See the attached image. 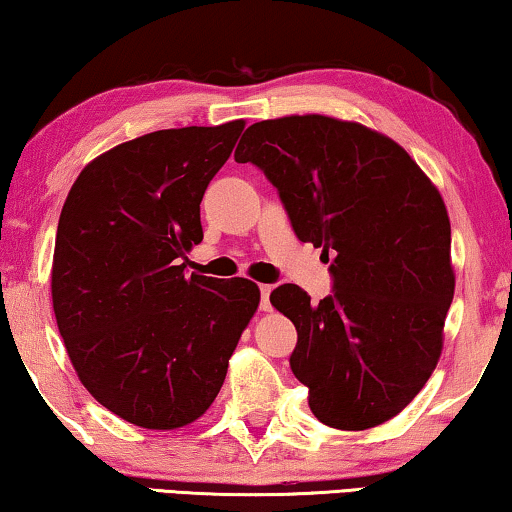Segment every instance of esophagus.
I'll list each match as a JSON object with an SVG mask.
<instances>
[{"label": "esophagus", "mask_w": 512, "mask_h": 512, "mask_svg": "<svg viewBox=\"0 0 512 512\" xmlns=\"http://www.w3.org/2000/svg\"><path fill=\"white\" fill-rule=\"evenodd\" d=\"M271 292H273L271 285H259V294H262V301H259V308H262L264 312L271 310V301H269Z\"/></svg>", "instance_id": "1"}]
</instances>
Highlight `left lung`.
<instances>
[{
    "instance_id": "8db88e82",
    "label": "left lung",
    "mask_w": 512,
    "mask_h": 512,
    "mask_svg": "<svg viewBox=\"0 0 512 512\" xmlns=\"http://www.w3.org/2000/svg\"><path fill=\"white\" fill-rule=\"evenodd\" d=\"M236 163L278 188L296 236L322 248L333 292H271L299 340L289 365L319 421L368 430L398 416L437 368L455 292L439 190L391 137L324 114L257 121Z\"/></svg>"
}]
</instances>
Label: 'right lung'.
I'll return each mask as SVG.
<instances>
[{
    "label": "right lung",
    "mask_w": 512,
    "mask_h": 512,
    "mask_svg": "<svg viewBox=\"0 0 512 512\" xmlns=\"http://www.w3.org/2000/svg\"><path fill=\"white\" fill-rule=\"evenodd\" d=\"M246 121L167 128L119 144L75 179L52 259V308L87 391L124 421L200 418L259 305L253 280L186 276L200 202Z\"/></svg>",
    "instance_id": "1"
}]
</instances>
